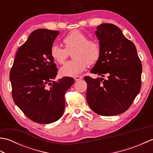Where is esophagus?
<instances>
[{
	"instance_id": "34e87169",
	"label": "esophagus",
	"mask_w": 153,
	"mask_h": 153,
	"mask_svg": "<svg viewBox=\"0 0 153 153\" xmlns=\"http://www.w3.org/2000/svg\"><path fill=\"white\" fill-rule=\"evenodd\" d=\"M82 79V76H76L74 77V80L75 81H79V80Z\"/></svg>"
}]
</instances>
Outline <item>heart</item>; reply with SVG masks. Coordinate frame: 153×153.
Returning a JSON list of instances; mask_svg holds the SVG:
<instances>
[{
    "label": "heart",
    "instance_id": "1",
    "mask_svg": "<svg viewBox=\"0 0 153 153\" xmlns=\"http://www.w3.org/2000/svg\"><path fill=\"white\" fill-rule=\"evenodd\" d=\"M65 47L62 48L57 45L51 48V56L58 64L64 62L71 53L74 59L68 61L60 68L63 76H74L85 70L87 64H93L99 60L101 54L100 43L96 39H87V35L79 30L70 32L62 39Z\"/></svg>",
    "mask_w": 153,
    "mask_h": 153
}]
</instances>
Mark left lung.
<instances>
[{
    "label": "left lung",
    "mask_w": 153,
    "mask_h": 153,
    "mask_svg": "<svg viewBox=\"0 0 153 153\" xmlns=\"http://www.w3.org/2000/svg\"><path fill=\"white\" fill-rule=\"evenodd\" d=\"M95 35L101 54L91 72L102 77L85 76L87 101L90 108L101 116H115L129 108L141 87V62L133 42L112 24H102Z\"/></svg>",
    "instance_id": "8db88e82"
}]
</instances>
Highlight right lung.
<instances>
[{"label": "right lung", "mask_w": 153, "mask_h": 153, "mask_svg": "<svg viewBox=\"0 0 153 153\" xmlns=\"http://www.w3.org/2000/svg\"><path fill=\"white\" fill-rule=\"evenodd\" d=\"M58 34L47 29L32 32L18 48L10 72L15 104L38 123H51L61 118L65 93L74 83L70 77L53 81L58 69L50 51Z\"/></svg>", "instance_id": "add662e5"}]
</instances>
